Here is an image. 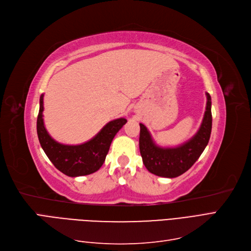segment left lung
Here are the masks:
<instances>
[{
  "instance_id": "1",
  "label": "left lung",
  "mask_w": 251,
  "mask_h": 251,
  "mask_svg": "<svg viewBox=\"0 0 251 251\" xmlns=\"http://www.w3.org/2000/svg\"><path fill=\"white\" fill-rule=\"evenodd\" d=\"M207 95L206 111L199 131L189 141L178 147L157 146L144 124H140V151L143 162L150 173L164 178L179 177L194 164L207 147L212 130L211 96Z\"/></svg>"
}]
</instances>
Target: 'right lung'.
<instances>
[{
	"label": "right lung",
	"instance_id": "add662e5",
	"mask_svg": "<svg viewBox=\"0 0 251 251\" xmlns=\"http://www.w3.org/2000/svg\"><path fill=\"white\" fill-rule=\"evenodd\" d=\"M42 111L43 94L40 96L39 114L37 118V134L43 151L51 163L69 177H79L97 172L105 160L115 135L127 122L124 118L113 120L90 141L75 146L63 145L55 142L46 131Z\"/></svg>",
	"mask_w": 251,
	"mask_h": 251
}]
</instances>
